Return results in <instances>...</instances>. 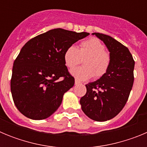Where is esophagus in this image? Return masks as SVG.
Instances as JSON below:
<instances>
[{"label": "esophagus", "mask_w": 147, "mask_h": 147, "mask_svg": "<svg viewBox=\"0 0 147 147\" xmlns=\"http://www.w3.org/2000/svg\"><path fill=\"white\" fill-rule=\"evenodd\" d=\"M80 84V82L77 80H75V85H79Z\"/></svg>", "instance_id": "34e87169"}]
</instances>
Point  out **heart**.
I'll use <instances>...</instances> for the list:
<instances>
[{
  "label": "heart",
  "instance_id": "b5f03b06",
  "mask_svg": "<svg viewBox=\"0 0 147 147\" xmlns=\"http://www.w3.org/2000/svg\"><path fill=\"white\" fill-rule=\"evenodd\" d=\"M85 66L75 67L71 74L80 81H85L93 76L100 78L107 73L110 64V56L105 51V46L97 38H90L83 41L80 49L76 45H70L64 53V61L70 68L80 64L82 59Z\"/></svg>",
  "mask_w": 147,
  "mask_h": 147
}]
</instances>
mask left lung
Instances as JSON below:
<instances>
[{
  "label": "left lung",
  "instance_id": "left-lung-1",
  "mask_svg": "<svg viewBox=\"0 0 147 147\" xmlns=\"http://www.w3.org/2000/svg\"><path fill=\"white\" fill-rule=\"evenodd\" d=\"M108 49V71L96 81L85 85L86 94L80 99L82 110L92 120L106 121L121 111L129 98L134 75L135 61L129 49L109 35L93 33Z\"/></svg>",
  "mask_w": 147,
  "mask_h": 147
}]
</instances>
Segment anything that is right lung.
Returning a JSON list of instances; mask_svg holds the SVG:
<instances>
[{
  "label": "right lung",
  "instance_id": "add662e5",
  "mask_svg": "<svg viewBox=\"0 0 147 147\" xmlns=\"http://www.w3.org/2000/svg\"><path fill=\"white\" fill-rule=\"evenodd\" d=\"M89 34L54 28L23 45L13 64L11 92L15 106L26 117L42 120L59 108L64 93L74 85L65 51Z\"/></svg>",
  "mask_w": 147,
  "mask_h": 147
}]
</instances>
